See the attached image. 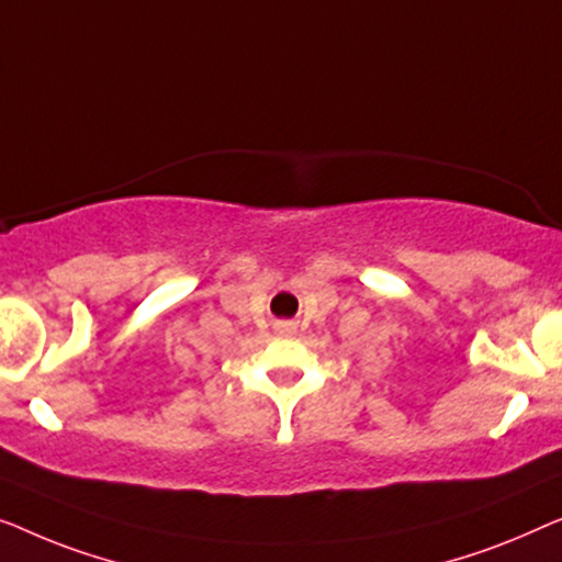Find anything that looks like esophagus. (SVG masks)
<instances>
[{
    "label": "esophagus",
    "instance_id": "esophagus-1",
    "mask_svg": "<svg viewBox=\"0 0 562 562\" xmlns=\"http://www.w3.org/2000/svg\"><path fill=\"white\" fill-rule=\"evenodd\" d=\"M274 330H278L280 336H292V334H295V323H292V321H280L278 326H274Z\"/></svg>",
    "mask_w": 562,
    "mask_h": 562
}]
</instances>
